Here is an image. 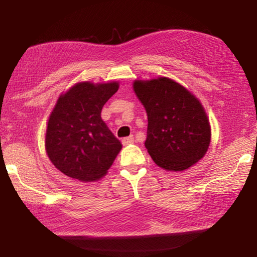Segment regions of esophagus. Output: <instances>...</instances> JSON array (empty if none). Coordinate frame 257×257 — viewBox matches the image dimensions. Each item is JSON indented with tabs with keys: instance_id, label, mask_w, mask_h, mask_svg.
I'll use <instances>...</instances> for the list:
<instances>
[{
	"instance_id": "obj_1",
	"label": "esophagus",
	"mask_w": 257,
	"mask_h": 257,
	"mask_svg": "<svg viewBox=\"0 0 257 257\" xmlns=\"http://www.w3.org/2000/svg\"><path fill=\"white\" fill-rule=\"evenodd\" d=\"M133 142H135V137L133 136L126 137V138H122V140H121L122 145H130V144H132Z\"/></svg>"
}]
</instances>
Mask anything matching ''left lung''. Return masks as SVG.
<instances>
[{
  "mask_svg": "<svg viewBox=\"0 0 257 257\" xmlns=\"http://www.w3.org/2000/svg\"><path fill=\"white\" fill-rule=\"evenodd\" d=\"M133 89L146 110L145 147L154 163L175 172L198 163L210 143L209 121L200 101L166 77L137 80Z\"/></svg>",
  "mask_w": 257,
  "mask_h": 257,
  "instance_id": "1",
  "label": "left lung"
}]
</instances>
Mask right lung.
I'll use <instances>...</instances> for the list:
<instances>
[{"mask_svg":"<svg viewBox=\"0 0 257 257\" xmlns=\"http://www.w3.org/2000/svg\"><path fill=\"white\" fill-rule=\"evenodd\" d=\"M118 87L115 82H84L58 98L48 121L45 150L62 173L79 181H94L113 164L121 144L100 113Z\"/></svg>","mask_w":257,"mask_h":257,"instance_id":"1","label":"right lung"}]
</instances>
